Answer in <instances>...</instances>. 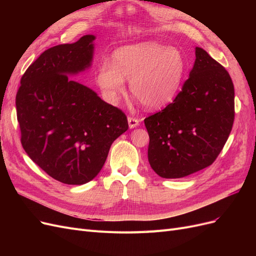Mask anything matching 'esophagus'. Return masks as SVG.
<instances>
[{
  "mask_svg": "<svg viewBox=\"0 0 256 256\" xmlns=\"http://www.w3.org/2000/svg\"><path fill=\"white\" fill-rule=\"evenodd\" d=\"M138 122H140V120H138L136 118H134V116H128V124H129V127L130 128L138 127Z\"/></svg>",
  "mask_w": 256,
  "mask_h": 256,
  "instance_id": "obj_1",
  "label": "esophagus"
}]
</instances>
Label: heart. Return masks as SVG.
I'll use <instances>...</instances> for the list:
<instances>
[{
	"mask_svg": "<svg viewBox=\"0 0 256 256\" xmlns=\"http://www.w3.org/2000/svg\"><path fill=\"white\" fill-rule=\"evenodd\" d=\"M187 63L175 47L154 42L130 44L116 50L114 62L100 63L97 82L106 98L118 102L130 80V92L146 109L158 110L168 104L180 88Z\"/></svg>",
	"mask_w": 256,
	"mask_h": 256,
	"instance_id": "heart-1",
	"label": "heart"
}]
</instances>
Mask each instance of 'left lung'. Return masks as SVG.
<instances>
[{"instance_id": "obj_1", "label": "left lung", "mask_w": 256, "mask_h": 256, "mask_svg": "<svg viewBox=\"0 0 256 256\" xmlns=\"http://www.w3.org/2000/svg\"><path fill=\"white\" fill-rule=\"evenodd\" d=\"M196 58L173 102L144 120L150 164L164 178L212 164L233 127L235 92L228 70L202 48H196Z\"/></svg>"}]
</instances>
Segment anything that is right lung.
Listing matches in <instances>:
<instances>
[{"mask_svg":"<svg viewBox=\"0 0 256 256\" xmlns=\"http://www.w3.org/2000/svg\"><path fill=\"white\" fill-rule=\"evenodd\" d=\"M95 36L42 52L23 74L16 95L21 144L42 170L63 184L88 182L102 168L127 116L69 78L90 66Z\"/></svg>","mask_w":256,"mask_h":256,"instance_id":"add662e5","label":"right lung"}]
</instances>
